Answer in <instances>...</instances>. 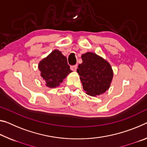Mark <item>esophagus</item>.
Here are the masks:
<instances>
[{"mask_svg": "<svg viewBox=\"0 0 147 147\" xmlns=\"http://www.w3.org/2000/svg\"><path fill=\"white\" fill-rule=\"evenodd\" d=\"M76 69H77V65H73V66H71V69L73 71H76Z\"/></svg>", "mask_w": 147, "mask_h": 147, "instance_id": "obj_1", "label": "esophagus"}]
</instances>
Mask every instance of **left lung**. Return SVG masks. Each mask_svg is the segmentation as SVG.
<instances>
[{
    "label": "left lung",
    "mask_w": 147,
    "mask_h": 147,
    "mask_svg": "<svg viewBox=\"0 0 147 147\" xmlns=\"http://www.w3.org/2000/svg\"><path fill=\"white\" fill-rule=\"evenodd\" d=\"M82 63L79 64L83 89L91 96L103 94L109 89L113 77V71L108 61L96 53L87 52L82 55Z\"/></svg>",
    "instance_id": "8db88e82"
}]
</instances>
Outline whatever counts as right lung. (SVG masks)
<instances>
[{
    "label": "right lung",
    "mask_w": 147,
    "mask_h": 147,
    "mask_svg": "<svg viewBox=\"0 0 147 147\" xmlns=\"http://www.w3.org/2000/svg\"><path fill=\"white\" fill-rule=\"evenodd\" d=\"M38 69L46 86L53 88L59 86L72 71L67 63V57L58 50H55L39 62Z\"/></svg>",
    "instance_id": "obj_1"
}]
</instances>
